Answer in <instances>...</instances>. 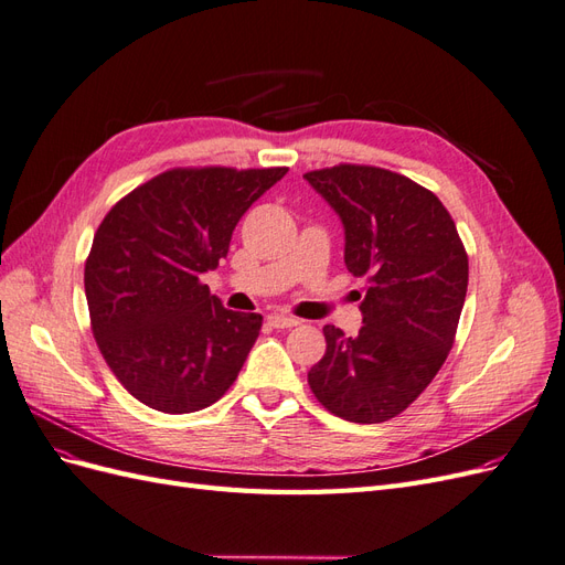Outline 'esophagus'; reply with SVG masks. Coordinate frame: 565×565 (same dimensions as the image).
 <instances>
[{
    "label": "esophagus",
    "instance_id": "1",
    "mask_svg": "<svg viewBox=\"0 0 565 565\" xmlns=\"http://www.w3.org/2000/svg\"><path fill=\"white\" fill-rule=\"evenodd\" d=\"M301 320L292 318V316H285V313H270L268 316V324H273L276 330H289V328H297Z\"/></svg>",
    "mask_w": 565,
    "mask_h": 565
}]
</instances>
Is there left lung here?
Masks as SVG:
<instances>
[{
  "instance_id": "1",
  "label": "left lung",
  "mask_w": 565,
  "mask_h": 565,
  "mask_svg": "<svg viewBox=\"0 0 565 565\" xmlns=\"http://www.w3.org/2000/svg\"><path fill=\"white\" fill-rule=\"evenodd\" d=\"M344 224V264L367 278L363 328L324 324L328 349L309 372L332 415L380 424L431 384L455 344L469 259L443 202L396 172L337 164L303 174Z\"/></svg>"
}]
</instances>
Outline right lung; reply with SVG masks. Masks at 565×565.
I'll return each instance as SVG.
<instances>
[{
    "label": "right lung",
    "mask_w": 565,
    "mask_h": 565,
    "mask_svg": "<svg viewBox=\"0 0 565 565\" xmlns=\"http://www.w3.org/2000/svg\"><path fill=\"white\" fill-rule=\"evenodd\" d=\"M287 167L169 169L119 200L84 264L92 330L136 401L167 415L216 403L262 330L200 276L228 254L237 221Z\"/></svg>",
    "instance_id": "obj_1"
}]
</instances>
